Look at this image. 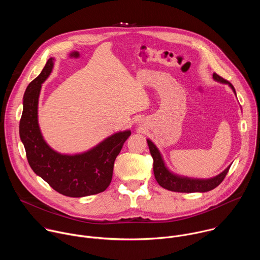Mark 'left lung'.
I'll return each mask as SVG.
<instances>
[{
  "label": "left lung",
  "instance_id": "1",
  "mask_svg": "<svg viewBox=\"0 0 260 260\" xmlns=\"http://www.w3.org/2000/svg\"><path fill=\"white\" fill-rule=\"evenodd\" d=\"M213 78L217 81L228 83L236 94L235 88L230 81H228L223 77L219 76L215 72L213 73ZM147 142H148V146L150 149V153H151V155L153 157V161H154L153 162V171H154V176H155L157 183L162 188L172 191V192H179V193L201 192V193H203V192L211 191L214 188H216L224 180L226 174L229 172V169L231 167V165H230L226 169H224L221 172V174H219L218 176H216L212 179H208V180H198V179H189V178H185V177H179L177 175L171 174V172L166 168V166L162 160L161 154L158 151V149L156 148V146L150 140H147Z\"/></svg>",
  "mask_w": 260,
  "mask_h": 260
}]
</instances>
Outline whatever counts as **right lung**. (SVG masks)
I'll return each instance as SVG.
<instances>
[{"mask_svg":"<svg viewBox=\"0 0 260 260\" xmlns=\"http://www.w3.org/2000/svg\"><path fill=\"white\" fill-rule=\"evenodd\" d=\"M52 68L50 58L24 93L19 134L27 161L38 176L64 196L84 197L104 192L112 180L114 161L131 132L116 133L82 154L63 155L51 149L39 127L38 104L42 83Z\"/></svg>","mask_w":260,"mask_h":260,"instance_id":"obj_1","label":"right lung"}]
</instances>
